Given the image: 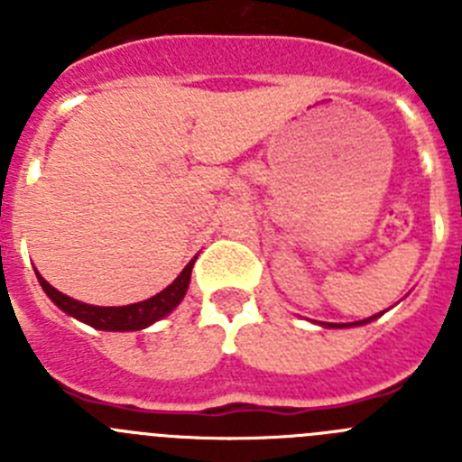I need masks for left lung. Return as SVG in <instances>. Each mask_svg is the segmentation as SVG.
<instances>
[{
	"label": "left lung",
	"mask_w": 462,
	"mask_h": 462,
	"mask_svg": "<svg viewBox=\"0 0 462 462\" xmlns=\"http://www.w3.org/2000/svg\"><path fill=\"white\" fill-rule=\"evenodd\" d=\"M374 317H370V319H365V321H356V324H368V321H373ZM354 324V326H356ZM326 326H346V324H326Z\"/></svg>",
	"instance_id": "left-lung-1"
}]
</instances>
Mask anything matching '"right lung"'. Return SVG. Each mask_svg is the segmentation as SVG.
<instances>
[{
  "label": "right lung",
  "instance_id": "1",
  "mask_svg": "<svg viewBox=\"0 0 462 462\" xmlns=\"http://www.w3.org/2000/svg\"><path fill=\"white\" fill-rule=\"evenodd\" d=\"M194 261L196 259H191L187 263L185 271L175 277L173 284H169L164 291H159L157 296L148 298V300H141V303L134 305H122V308H99V305L80 303V300H73V298L64 296L62 291L52 289L39 273H36V277H39V284L51 296L52 303L60 310H64L67 314H71V317H76V319L85 321V324L94 326V328L99 330H141L145 326L154 324L157 319H162V317H166L173 308H178V303L185 298L187 287H189Z\"/></svg>",
  "mask_w": 462,
  "mask_h": 462
}]
</instances>
